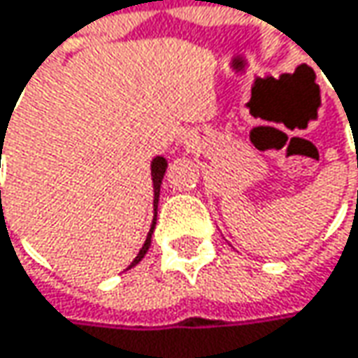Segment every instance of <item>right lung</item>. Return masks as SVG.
<instances>
[{
    "instance_id": "1",
    "label": "right lung",
    "mask_w": 358,
    "mask_h": 358,
    "mask_svg": "<svg viewBox=\"0 0 358 358\" xmlns=\"http://www.w3.org/2000/svg\"><path fill=\"white\" fill-rule=\"evenodd\" d=\"M1 139H6V135H1ZM166 168H168V162H166V157H162V155H157V157H153V162H151V180H153V221H151V229H149V234H147V240L143 248L139 250V254L135 256V260L131 262V266H135V264H139L141 260H143V256L147 254V250H149V245H151V234H153V229H155V219H157V201H159V186H162V180H164V174H166ZM129 266V268H131Z\"/></svg>"
}]
</instances>
